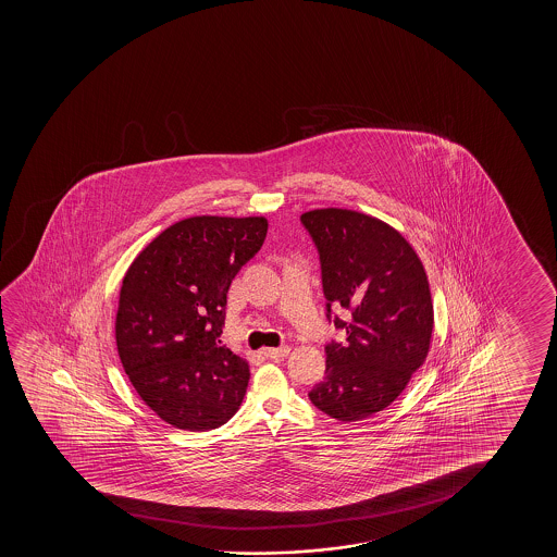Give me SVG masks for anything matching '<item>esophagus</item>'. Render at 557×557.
Masks as SVG:
<instances>
[{
	"label": "esophagus",
	"mask_w": 557,
	"mask_h": 557,
	"mask_svg": "<svg viewBox=\"0 0 557 557\" xmlns=\"http://www.w3.org/2000/svg\"><path fill=\"white\" fill-rule=\"evenodd\" d=\"M262 354L270 359L285 358L289 354V346H280V348H264Z\"/></svg>",
	"instance_id": "obj_1"
}]
</instances>
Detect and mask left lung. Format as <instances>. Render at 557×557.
I'll return each instance as SVG.
<instances>
[{
	"mask_svg": "<svg viewBox=\"0 0 557 557\" xmlns=\"http://www.w3.org/2000/svg\"><path fill=\"white\" fill-rule=\"evenodd\" d=\"M321 262L327 320L346 343L325 346V379L310 401L331 419L354 422L386 409L419 369L432 341L434 306L426 272L409 242L386 222L350 209L300 216ZM351 315L331 317L330 306Z\"/></svg>",
	"mask_w": 557,
	"mask_h": 557,
	"instance_id": "1",
	"label": "left lung"
}]
</instances>
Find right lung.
<instances>
[{"label":"right lung","mask_w":557,"mask_h":557,"mask_svg":"<svg viewBox=\"0 0 557 557\" xmlns=\"http://www.w3.org/2000/svg\"><path fill=\"white\" fill-rule=\"evenodd\" d=\"M264 216H190L123 277L115 344L131 384L171 426L206 432L244 401L249 363L222 344L230 283L267 237Z\"/></svg>","instance_id":"right-lung-1"}]
</instances>
